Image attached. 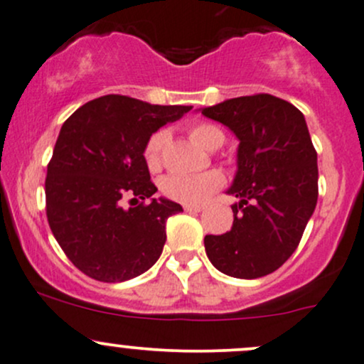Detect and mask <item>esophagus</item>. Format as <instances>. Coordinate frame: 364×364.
I'll return each instance as SVG.
<instances>
[{
  "label": "esophagus",
  "mask_w": 364,
  "mask_h": 364,
  "mask_svg": "<svg viewBox=\"0 0 364 364\" xmlns=\"http://www.w3.org/2000/svg\"><path fill=\"white\" fill-rule=\"evenodd\" d=\"M185 211L186 213H192V214H197L202 211V208H197V205H185Z\"/></svg>",
  "instance_id": "esophagus-1"
}]
</instances>
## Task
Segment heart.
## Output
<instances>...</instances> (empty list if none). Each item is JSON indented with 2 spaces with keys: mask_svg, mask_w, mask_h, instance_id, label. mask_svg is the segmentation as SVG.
<instances>
[{
  "mask_svg": "<svg viewBox=\"0 0 364 364\" xmlns=\"http://www.w3.org/2000/svg\"><path fill=\"white\" fill-rule=\"evenodd\" d=\"M188 132L192 141H195L204 150H216L225 143L223 131L214 124H208V122L193 124ZM166 139V132L159 131L153 132L150 139L144 144L143 156L150 171H156L160 167V155H162ZM221 183H223V179L218 172L205 171L198 172V174H171L162 179L160 188L171 200L185 205H200L220 188Z\"/></svg>",
  "mask_w": 364,
  "mask_h": 364,
  "instance_id": "b5f03b06",
  "label": "heart"
}]
</instances>
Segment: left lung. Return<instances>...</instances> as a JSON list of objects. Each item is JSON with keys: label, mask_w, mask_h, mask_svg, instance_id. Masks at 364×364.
I'll return each instance as SVG.
<instances>
[{"label": "left lung", "mask_w": 364, "mask_h": 364, "mask_svg": "<svg viewBox=\"0 0 364 364\" xmlns=\"http://www.w3.org/2000/svg\"><path fill=\"white\" fill-rule=\"evenodd\" d=\"M202 114L239 139L228 188L239 204L232 230L205 235L208 258L237 279L272 274L298 247L317 204V153L304 114L270 94L228 99Z\"/></svg>", "instance_id": "obj_1"}]
</instances>
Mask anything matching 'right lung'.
Wrapping results in <instances>:
<instances>
[{
	"instance_id": "add662e5",
	"label": "right lung",
	"mask_w": 364,
	"mask_h": 364,
	"mask_svg": "<svg viewBox=\"0 0 364 364\" xmlns=\"http://www.w3.org/2000/svg\"><path fill=\"white\" fill-rule=\"evenodd\" d=\"M190 109L109 94L80 106L63 124L45 179L47 218L59 246L85 275L129 281L162 255L167 218L183 208L167 198L144 204L156 186L143 151L153 132ZM127 198L132 208L125 210Z\"/></svg>"
}]
</instances>
